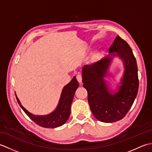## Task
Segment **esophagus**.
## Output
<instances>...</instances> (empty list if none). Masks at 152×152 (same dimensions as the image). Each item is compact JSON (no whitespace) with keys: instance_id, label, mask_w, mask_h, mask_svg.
I'll list each match as a JSON object with an SVG mask.
<instances>
[{"instance_id":"esophagus-1","label":"esophagus","mask_w":152,"mask_h":152,"mask_svg":"<svg viewBox=\"0 0 152 152\" xmlns=\"http://www.w3.org/2000/svg\"><path fill=\"white\" fill-rule=\"evenodd\" d=\"M76 78H77V80H78V82L80 83H82V76L80 74H77L76 76Z\"/></svg>"}]
</instances>
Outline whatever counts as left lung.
I'll use <instances>...</instances> for the list:
<instances>
[{
  "label": "left lung",
  "instance_id": "1",
  "mask_svg": "<svg viewBox=\"0 0 152 152\" xmlns=\"http://www.w3.org/2000/svg\"><path fill=\"white\" fill-rule=\"evenodd\" d=\"M109 51L117 53L125 64L124 75L118 93L114 95L109 93L104 80L112 57L86 65L82 70L83 86L88 91L90 109L98 120L104 123L115 122L125 117L133 104L139 86L137 61L127 42L117 36Z\"/></svg>",
  "mask_w": 152,
  "mask_h": 152
}]
</instances>
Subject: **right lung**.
<instances>
[{
	"label": "right lung",
	"instance_id": "add662e5",
	"mask_svg": "<svg viewBox=\"0 0 152 152\" xmlns=\"http://www.w3.org/2000/svg\"><path fill=\"white\" fill-rule=\"evenodd\" d=\"M78 86V82L77 81L76 76H74L70 82L64 87L59 104L56 110L46 115H34L31 114L21 104L17 96L15 95V96L23 110L35 124L44 128H56L65 124L69 119L70 114L71 104L74 93Z\"/></svg>",
	"mask_w": 152,
	"mask_h": 152
}]
</instances>
